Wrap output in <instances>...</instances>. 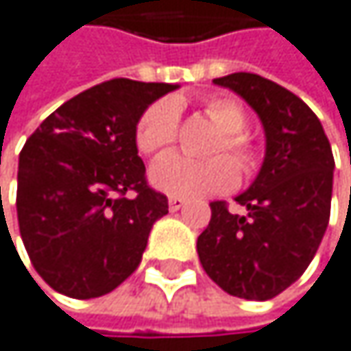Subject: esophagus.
<instances>
[{
    "instance_id": "esophagus-1",
    "label": "esophagus",
    "mask_w": 351,
    "mask_h": 351,
    "mask_svg": "<svg viewBox=\"0 0 351 351\" xmlns=\"http://www.w3.org/2000/svg\"><path fill=\"white\" fill-rule=\"evenodd\" d=\"M184 205H186L184 199H178V197H171V199H169V211H180Z\"/></svg>"
}]
</instances>
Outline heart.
<instances>
[{
  "label": "heart",
  "mask_w": 351,
  "mask_h": 351,
  "mask_svg": "<svg viewBox=\"0 0 351 351\" xmlns=\"http://www.w3.org/2000/svg\"><path fill=\"white\" fill-rule=\"evenodd\" d=\"M205 114L221 132L211 152L230 154L245 173H251L257 167V150L243 134L247 128L245 108L232 98H211L205 102ZM178 130V102L171 98L159 100L142 112L136 125V146L148 156L161 154L176 144ZM234 164L228 156H215L211 161H192L182 154H167L150 167L148 178L156 190L178 199L217 195V192L230 190L239 182V171Z\"/></svg>",
  "instance_id": "obj_1"
}]
</instances>
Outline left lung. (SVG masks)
<instances>
[{"instance_id": "1", "label": "left lung", "mask_w": 351, "mask_h": 351, "mask_svg": "<svg viewBox=\"0 0 351 351\" xmlns=\"http://www.w3.org/2000/svg\"><path fill=\"white\" fill-rule=\"evenodd\" d=\"M239 94L266 134L264 163L237 197L247 213L211 203L197 241L209 278L226 293L266 302L300 278L314 259L330 215L332 152L312 108L282 85L253 73L213 79Z\"/></svg>"}]
</instances>
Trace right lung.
I'll return each mask as SVG.
<instances>
[{"label":"right lung","mask_w":351,"mask_h":351,"mask_svg":"<svg viewBox=\"0 0 351 351\" xmlns=\"http://www.w3.org/2000/svg\"><path fill=\"white\" fill-rule=\"evenodd\" d=\"M176 87L104 81L56 108L27 140L19 159V228L31 264L54 291L92 300L140 266L150 228L169 205L146 184L136 125Z\"/></svg>","instance_id":"right-lung-1"}]
</instances>
